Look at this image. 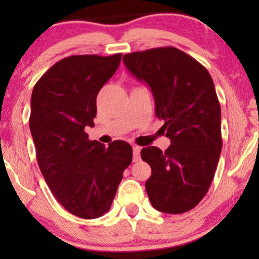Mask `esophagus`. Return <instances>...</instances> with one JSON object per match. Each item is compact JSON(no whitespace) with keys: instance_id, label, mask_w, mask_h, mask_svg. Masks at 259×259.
<instances>
[{"instance_id":"obj_1","label":"esophagus","mask_w":259,"mask_h":259,"mask_svg":"<svg viewBox=\"0 0 259 259\" xmlns=\"http://www.w3.org/2000/svg\"><path fill=\"white\" fill-rule=\"evenodd\" d=\"M140 151L141 147L133 146V161H138L140 159Z\"/></svg>"}]
</instances>
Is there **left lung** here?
I'll list each match as a JSON object with an SVG mask.
<instances>
[{"label":"left lung","instance_id":"1","mask_svg":"<svg viewBox=\"0 0 259 259\" xmlns=\"http://www.w3.org/2000/svg\"><path fill=\"white\" fill-rule=\"evenodd\" d=\"M138 80L150 86L155 115L171 145L141 150L151 166L145 183L155 210L178 214L192 210L207 193L222 152L221 105L203 65L175 47L130 53L122 59Z\"/></svg>","mask_w":259,"mask_h":259}]
</instances>
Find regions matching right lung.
<instances>
[{
	"label": "right lung",
	"mask_w": 259,
	"mask_h": 259,
	"mask_svg": "<svg viewBox=\"0 0 259 259\" xmlns=\"http://www.w3.org/2000/svg\"><path fill=\"white\" fill-rule=\"evenodd\" d=\"M121 54L73 55L52 66L34 86L29 127L46 183L67 211L83 219L111 208L132 147L115 140L106 147L88 140L97 97L113 76Z\"/></svg>",
	"instance_id": "1"
}]
</instances>
